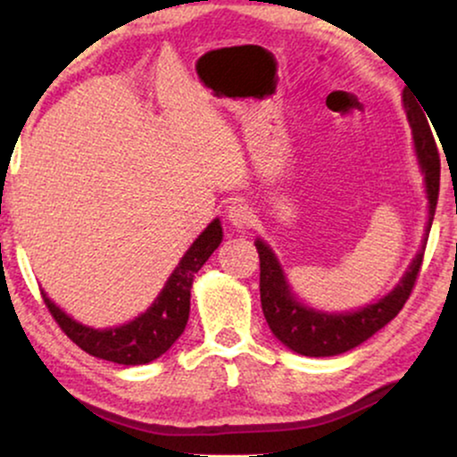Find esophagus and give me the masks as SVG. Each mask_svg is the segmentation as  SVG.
I'll list each match as a JSON object with an SVG mask.
<instances>
[{"instance_id": "1", "label": "esophagus", "mask_w": 457, "mask_h": 457, "mask_svg": "<svg viewBox=\"0 0 457 457\" xmlns=\"http://www.w3.org/2000/svg\"><path fill=\"white\" fill-rule=\"evenodd\" d=\"M228 219H229V223L234 225V228L245 229L255 221V214H253V211H251L249 204L236 202V204H232V206H229Z\"/></svg>"}]
</instances>
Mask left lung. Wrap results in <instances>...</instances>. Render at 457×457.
<instances>
[{
	"mask_svg": "<svg viewBox=\"0 0 457 457\" xmlns=\"http://www.w3.org/2000/svg\"><path fill=\"white\" fill-rule=\"evenodd\" d=\"M403 103H406V96H403ZM419 118H421L419 120L422 122L421 125L408 112V120L412 124L419 165H421L423 174H426V188L429 199V217L426 229L428 236L438 202L440 159L426 120H423V115H419ZM255 249L260 253L262 312H264L266 322H269L275 337L298 354L335 356L348 353V350L367 342L371 335L378 333L385 324H389L400 313L403 303L411 296L419 270H421L426 240H423L421 251L414 255L411 269L402 277V281L393 287V292H389L385 298H380L378 303H371V305L345 313L316 312V309L298 303L296 296L292 295L290 286H287L286 275H283L279 262H277L270 246L258 238L255 240Z\"/></svg>",
	"mask_w": 457,
	"mask_h": 457,
	"instance_id": "left-lung-1",
	"label": "left lung"
}]
</instances>
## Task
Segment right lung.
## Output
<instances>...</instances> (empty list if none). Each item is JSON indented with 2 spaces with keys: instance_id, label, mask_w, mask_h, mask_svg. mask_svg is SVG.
I'll return each instance as SVG.
<instances>
[{
  "instance_id": "obj_1",
  "label": "right lung",
  "mask_w": 457,
  "mask_h": 457,
  "mask_svg": "<svg viewBox=\"0 0 457 457\" xmlns=\"http://www.w3.org/2000/svg\"><path fill=\"white\" fill-rule=\"evenodd\" d=\"M221 221H214L188 246L185 258L171 272L156 301L129 324L113 328H90L66 316L43 292L45 305L68 337L87 354L112 361L118 365H144L159 359L182 335L191 309V286L195 272L206 264L212 251L221 245Z\"/></svg>"
}]
</instances>
